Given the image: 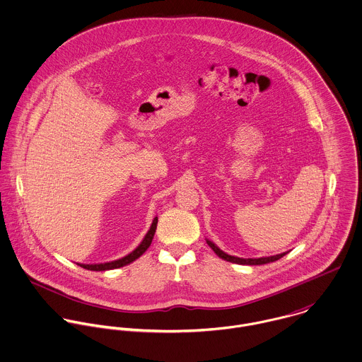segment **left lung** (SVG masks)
<instances>
[{"instance_id":"left-lung-1","label":"left lung","mask_w":362,"mask_h":362,"mask_svg":"<svg viewBox=\"0 0 362 362\" xmlns=\"http://www.w3.org/2000/svg\"><path fill=\"white\" fill-rule=\"evenodd\" d=\"M207 245L214 251V254L218 257V258L224 259L227 262H233V263H238V264H264V263H270V262H274V260H279L280 258H283L287 252H283V254H279V255H273V257H263V258H238V257H233V255H228L226 254L224 251H221L214 243L206 240Z\"/></svg>"}]
</instances>
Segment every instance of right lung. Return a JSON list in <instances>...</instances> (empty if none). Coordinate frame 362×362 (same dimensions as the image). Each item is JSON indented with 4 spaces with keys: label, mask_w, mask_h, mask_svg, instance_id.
Here are the masks:
<instances>
[{
    "label": "right lung",
    "mask_w": 362,
    "mask_h": 362,
    "mask_svg": "<svg viewBox=\"0 0 362 362\" xmlns=\"http://www.w3.org/2000/svg\"><path fill=\"white\" fill-rule=\"evenodd\" d=\"M156 227H157V217L153 218V223L149 228V231L146 233L145 238L142 240V243L131 252L128 254L127 257L124 258L117 259V260H111V262H104V263H95V264H85V263H78L81 267L83 269H88V270H96V272H103V270H111V269H118V267H122L125 264H129L131 262H134L135 259L139 258L141 255H144V252L151 247L152 244V240H153V235L156 233Z\"/></svg>",
    "instance_id": "right-lung-1"
}]
</instances>
